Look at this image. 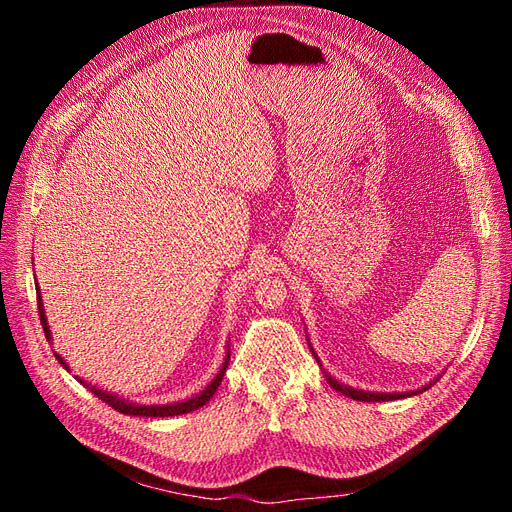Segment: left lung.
I'll list each match as a JSON object with an SVG mask.
<instances>
[{"mask_svg":"<svg viewBox=\"0 0 512 512\" xmlns=\"http://www.w3.org/2000/svg\"><path fill=\"white\" fill-rule=\"evenodd\" d=\"M312 350V354L316 356V352H314V348H309ZM316 361H318V356H316ZM318 365H320V361H318ZM327 382L333 386L335 391H339V393H344V395H348V397H352V399H356V401H393V399H399V397H410V395H414V391L412 393H367V391H359V389H352V386H346V384H339L335 378H331L329 374H327ZM425 391V389H423Z\"/></svg>","mask_w":512,"mask_h":512,"instance_id":"1","label":"left lung"}]
</instances>
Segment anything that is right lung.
I'll use <instances>...</instances> for the list:
<instances>
[{
    "mask_svg": "<svg viewBox=\"0 0 512 512\" xmlns=\"http://www.w3.org/2000/svg\"><path fill=\"white\" fill-rule=\"evenodd\" d=\"M36 294H38V314H40L42 329H44L46 339H51V329H49V324H46L44 305H42L40 290H38V288H36ZM55 359H57L61 365H64V369H68V363H66L64 359H61L59 354H55ZM228 361H230V352L226 354V361H224V365H222V369H220V374L211 380V384L205 386L203 393H198V395L192 397V399L177 401V404H166V406H138V404H128L126 399H121V397H117V395H113V393H106V391L94 389V386L85 384L81 378H76V380H79V382L85 384V386H89L91 393L98 395V399L106 401L108 406H113V408H115L117 412H121V414H130V416H177V414H188V412L198 410L200 406L207 404V401L213 397V393L218 391V386H220V382H222V378H224V371H226V367H228ZM68 371H70V369H68Z\"/></svg>",
    "mask_w": 512,
    "mask_h": 512,
    "instance_id": "obj_1",
    "label": "right lung"
}]
</instances>
